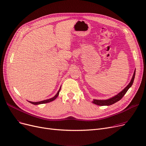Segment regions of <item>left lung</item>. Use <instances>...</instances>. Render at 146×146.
Here are the masks:
<instances>
[{"label": "left lung", "instance_id": "left-lung-1", "mask_svg": "<svg viewBox=\"0 0 146 146\" xmlns=\"http://www.w3.org/2000/svg\"><path fill=\"white\" fill-rule=\"evenodd\" d=\"M135 70L134 72V74L132 77V79L129 83L128 85L123 89L122 91H121L119 93H118L115 96H114L111 98H109L108 99H105V100H98V99H94L92 102L94 104H96L97 105L99 106H109L119 101L120 99H122V98L124 96V95L126 94L127 90L131 87L133 83L134 82V78H135Z\"/></svg>", "mask_w": 146, "mask_h": 146}]
</instances>
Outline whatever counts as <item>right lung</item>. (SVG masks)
I'll list each match as a JSON object with an SVG mask.
<instances>
[{
  "label": "right lung",
  "instance_id": "1",
  "mask_svg": "<svg viewBox=\"0 0 146 146\" xmlns=\"http://www.w3.org/2000/svg\"><path fill=\"white\" fill-rule=\"evenodd\" d=\"M61 87L60 88V89H59L58 91L57 92V93L56 94V95L54 96H53L52 98H50V99H45V100L41 101H39V102H31V101H28L29 103L32 104H33V105H40V104H43L48 103V102H51V101H53L54 100H55V99H56L57 98V96H58V95H59V92H60V89H61Z\"/></svg>",
  "mask_w": 146,
  "mask_h": 146
}]
</instances>
